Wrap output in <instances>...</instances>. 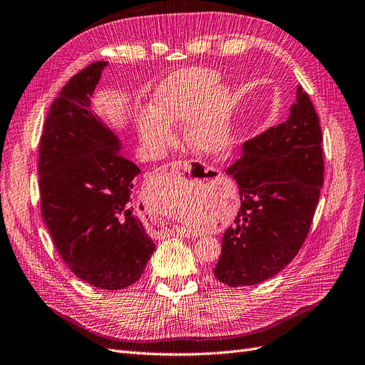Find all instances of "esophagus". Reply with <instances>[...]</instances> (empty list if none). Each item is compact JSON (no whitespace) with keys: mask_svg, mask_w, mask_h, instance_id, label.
<instances>
[{"mask_svg":"<svg viewBox=\"0 0 365 365\" xmlns=\"http://www.w3.org/2000/svg\"><path fill=\"white\" fill-rule=\"evenodd\" d=\"M170 170L174 175L177 177H194V179L197 180H215L220 177V173H218V170H214L212 166H206L203 163H199V162H194V160H179V162H171L170 163ZM177 235H186L188 237V234L185 232H180L177 231L175 232ZM194 237V235H191Z\"/></svg>","mask_w":365,"mask_h":365,"instance_id":"34e87169","label":"esophagus"}]
</instances>
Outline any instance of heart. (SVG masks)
Wrapping results in <instances>:
<instances>
[{
	"instance_id": "1",
	"label": "heart",
	"mask_w": 365,
	"mask_h": 365,
	"mask_svg": "<svg viewBox=\"0 0 365 365\" xmlns=\"http://www.w3.org/2000/svg\"><path fill=\"white\" fill-rule=\"evenodd\" d=\"M220 75L210 68H190L165 81L154 91L151 113L139 120L140 139L151 150L174 142L171 123L186 120L185 139L202 154H222L231 147L232 90L215 87Z\"/></svg>"
}]
</instances>
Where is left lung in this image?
Instances as JSON below:
<instances>
[{
	"instance_id": "1",
	"label": "left lung",
	"mask_w": 365,
	"mask_h": 365,
	"mask_svg": "<svg viewBox=\"0 0 365 365\" xmlns=\"http://www.w3.org/2000/svg\"><path fill=\"white\" fill-rule=\"evenodd\" d=\"M318 114L298 87L289 118L243 143L227 168L238 186L240 211L222 238L214 275L229 287L277 275L303 246L324 182Z\"/></svg>"
}]
</instances>
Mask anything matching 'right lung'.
Wrapping results in <instances>:
<instances>
[{
  "label": "right lung",
  "instance_id": "add662e5",
  "mask_svg": "<svg viewBox=\"0 0 365 365\" xmlns=\"http://www.w3.org/2000/svg\"><path fill=\"white\" fill-rule=\"evenodd\" d=\"M107 66L81 70L50 106L38 174L41 214L62 259L90 286L119 290L140 278L155 245L133 207L139 166L91 108Z\"/></svg>",
  "mask_w": 365,
  "mask_h": 365
}]
</instances>
